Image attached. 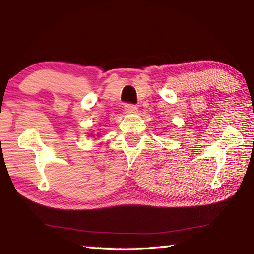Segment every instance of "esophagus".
<instances>
[{
    "label": "esophagus",
    "instance_id": "1",
    "mask_svg": "<svg viewBox=\"0 0 254 254\" xmlns=\"http://www.w3.org/2000/svg\"><path fill=\"white\" fill-rule=\"evenodd\" d=\"M126 111L127 112V113H131V114H134L137 112V106L134 105V104H131V103H127V104H126Z\"/></svg>",
    "mask_w": 254,
    "mask_h": 254
}]
</instances>
